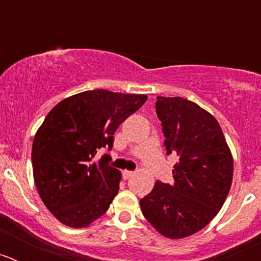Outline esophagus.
<instances>
[{"label":"esophagus","instance_id":"34e87169","mask_svg":"<svg viewBox=\"0 0 261 261\" xmlns=\"http://www.w3.org/2000/svg\"><path fill=\"white\" fill-rule=\"evenodd\" d=\"M133 175H135V171H128V170L123 171V177H124V179H129V177L133 176Z\"/></svg>","mask_w":261,"mask_h":261}]
</instances>
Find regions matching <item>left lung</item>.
Listing matches in <instances>:
<instances>
[{
	"mask_svg": "<svg viewBox=\"0 0 261 261\" xmlns=\"http://www.w3.org/2000/svg\"><path fill=\"white\" fill-rule=\"evenodd\" d=\"M167 154L176 153L174 184L156 180L140 200L144 217L166 238L181 239L204 229L222 208L234 162L220 124L199 105L156 96Z\"/></svg>",
	"mask_w": 261,
	"mask_h": 261,
	"instance_id": "1",
	"label": "left lung"
}]
</instances>
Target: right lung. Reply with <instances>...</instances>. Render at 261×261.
Masks as SVG:
<instances>
[{
    "instance_id": "1",
    "label": "right lung",
    "mask_w": 261,
    "mask_h": 261,
    "mask_svg": "<svg viewBox=\"0 0 261 261\" xmlns=\"http://www.w3.org/2000/svg\"><path fill=\"white\" fill-rule=\"evenodd\" d=\"M144 94L93 90L57 103L32 142V171L41 201L69 227H86L110 208L121 174L100 147L112 149L114 135L146 102Z\"/></svg>"
}]
</instances>
